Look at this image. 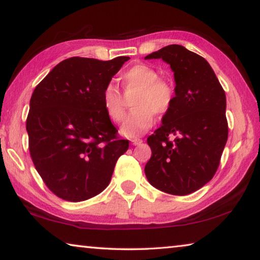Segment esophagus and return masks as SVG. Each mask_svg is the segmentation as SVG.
<instances>
[{"instance_id": "1", "label": "esophagus", "mask_w": 260, "mask_h": 260, "mask_svg": "<svg viewBox=\"0 0 260 260\" xmlns=\"http://www.w3.org/2000/svg\"><path fill=\"white\" fill-rule=\"evenodd\" d=\"M132 143H133L134 146H139V144L142 143V139H139V138L132 139Z\"/></svg>"}]
</instances>
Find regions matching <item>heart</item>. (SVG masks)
Instances as JSON below:
<instances>
[{"mask_svg": "<svg viewBox=\"0 0 260 260\" xmlns=\"http://www.w3.org/2000/svg\"><path fill=\"white\" fill-rule=\"evenodd\" d=\"M125 95L133 96L135 110L132 112L120 132L127 138H138L151 128L156 114H165L172 107L174 91L159 73L146 64H136L121 74ZM103 107L113 121L124 120L126 109L124 98L112 85L105 87L102 94Z\"/></svg>", "mask_w": 260, "mask_h": 260, "instance_id": "heart-1", "label": "heart"}]
</instances>
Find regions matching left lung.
Returning <instances> with one entry per match:
<instances>
[{
    "label": "left lung",
    "instance_id": "left-lung-1",
    "mask_svg": "<svg viewBox=\"0 0 260 260\" xmlns=\"http://www.w3.org/2000/svg\"><path fill=\"white\" fill-rule=\"evenodd\" d=\"M159 58L174 73L175 96L147 140L152 153L144 172L159 190L188 195L217 172L228 138L226 95L206 59L183 46L170 45L144 57Z\"/></svg>",
    "mask_w": 260,
    "mask_h": 260
}]
</instances>
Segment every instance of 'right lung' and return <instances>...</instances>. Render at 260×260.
I'll list each match as a JSON object with an SVG mask.
<instances>
[{
  "instance_id": "add662e5",
  "label": "right lung",
  "mask_w": 260,
  "mask_h": 260,
  "mask_svg": "<svg viewBox=\"0 0 260 260\" xmlns=\"http://www.w3.org/2000/svg\"><path fill=\"white\" fill-rule=\"evenodd\" d=\"M128 59L71 57L35 87L26 120L29 152L59 199L81 202L102 192L128 149V140L117 138L102 102L105 87Z\"/></svg>"
}]
</instances>
